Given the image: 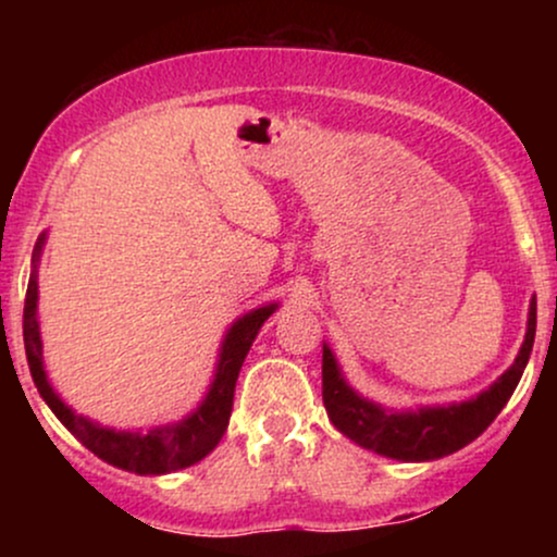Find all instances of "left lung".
Masks as SVG:
<instances>
[{"mask_svg": "<svg viewBox=\"0 0 557 557\" xmlns=\"http://www.w3.org/2000/svg\"><path fill=\"white\" fill-rule=\"evenodd\" d=\"M536 332V300L529 309L527 341H523L513 367L505 372L490 389L479 393L474 400L456 403L443 408H421V411L389 413L374 403L359 398L341 376L335 356L324 345L322 350V400L332 424L345 437L359 443L367 450L380 456L398 458V461H432V458L450 456L461 450L471 440H476L503 411L519 385L529 354H532Z\"/></svg>", "mask_w": 557, "mask_h": 557, "instance_id": "8db88e82", "label": "left lung"}]
</instances>
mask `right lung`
I'll return each instance as SVG.
<instances>
[{"mask_svg":"<svg viewBox=\"0 0 557 557\" xmlns=\"http://www.w3.org/2000/svg\"><path fill=\"white\" fill-rule=\"evenodd\" d=\"M41 243L36 246V253L41 251ZM36 300H38V287H36V272H34L30 274L28 293H25V306H23V343H25V356H28V367H30V374H34L38 393H41V398L49 403L54 417L60 419L62 424H65L67 430L94 453V456H99L101 461L117 466V469L136 471V474H170V471L198 463L203 456H209V453L214 450L216 443L222 440V434L227 430L230 411H233L235 382H238L243 359H246L248 348H251L259 327L270 319L274 306H277L272 304V306H264V309L251 311V314L238 319V322L230 327L225 343H222L220 367H216V376L212 387H209L207 400H203L188 419L175 426H164V430H151L149 434H138V432L104 430V426L94 424V421L75 417L65 403L57 398L54 389L49 387L47 374H44V367H41V337H38Z\"/></svg>","mask_w":557,"mask_h":557,"instance_id":"obj_1","label":"right lung"}]
</instances>
